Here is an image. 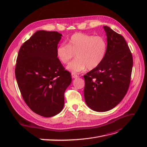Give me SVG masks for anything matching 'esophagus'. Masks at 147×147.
I'll return each mask as SVG.
<instances>
[{
	"mask_svg": "<svg viewBox=\"0 0 147 147\" xmlns=\"http://www.w3.org/2000/svg\"><path fill=\"white\" fill-rule=\"evenodd\" d=\"M72 78H77L78 77V75H77V74H74V73L72 74Z\"/></svg>",
	"mask_w": 147,
	"mask_h": 147,
	"instance_id": "obj_1",
	"label": "esophagus"
}]
</instances>
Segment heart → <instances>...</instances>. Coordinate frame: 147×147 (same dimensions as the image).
<instances>
[{
  "instance_id": "b5f03b06",
  "label": "heart",
  "mask_w": 147,
  "mask_h": 147,
  "mask_svg": "<svg viewBox=\"0 0 147 147\" xmlns=\"http://www.w3.org/2000/svg\"><path fill=\"white\" fill-rule=\"evenodd\" d=\"M107 50V44L103 37L76 33L68 40L67 45L57 47L56 52L57 59L64 64H67L75 55L77 58L66 67L74 74L98 67L105 58Z\"/></svg>"
}]
</instances>
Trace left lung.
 <instances>
[{
  "label": "left lung",
  "instance_id": "left-lung-1",
  "mask_svg": "<svg viewBox=\"0 0 147 147\" xmlns=\"http://www.w3.org/2000/svg\"><path fill=\"white\" fill-rule=\"evenodd\" d=\"M107 50L104 61L84 75V97L86 105L103 112L116 107L126 94L133 65L132 56L125 39L108 26H104Z\"/></svg>",
  "mask_w": 147,
  "mask_h": 147
}]
</instances>
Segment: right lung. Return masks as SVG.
<instances>
[{
    "instance_id": "obj_1",
    "label": "right lung",
    "mask_w": 147,
    "mask_h": 147,
    "mask_svg": "<svg viewBox=\"0 0 147 147\" xmlns=\"http://www.w3.org/2000/svg\"><path fill=\"white\" fill-rule=\"evenodd\" d=\"M61 34L38 30L25 42L17 57L15 76L22 97L34 112L51 117L61 112L72 77L56 56Z\"/></svg>"
}]
</instances>
